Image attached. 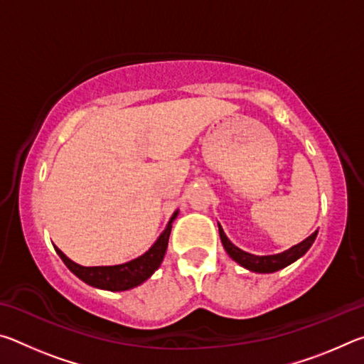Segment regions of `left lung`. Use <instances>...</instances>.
<instances>
[{"instance_id": "1", "label": "left lung", "mask_w": 364, "mask_h": 364, "mask_svg": "<svg viewBox=\"0 0 364 364\" xmlns=\"http://www.w3.org/2000/svg\"><path fill=\"white\" fill-rule=\"evenodd\" d=\"M218 232H220V239L221 244L226 250V254L230 255L234 262L241 264L242 268L254 271V273H274V271H279L282 268L289 267V264L294 263L295 260H299L300 257H304L308 249L311 247L313 242L318 236V230L310 234L304 241L299 242L297 245H292L291 249H287L281 254H274V255H254L249 254V252H244L239 247H236L230 239L226 237V234L223 231V228L218 223Z\"/></svg>"}]
</instances>
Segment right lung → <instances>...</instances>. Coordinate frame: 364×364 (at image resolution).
Listing matches in <instances>:
<instances>
[{
  "label": "right lung",
  "instance_id": "obj_1",
  "mask_svg": "<svg viewBox=\"0 0 364 364\" xmlns=\"http://www.w3.org/2000/svg\"><path fill=\"white\" fill-rule=\"evenodd\" d=\"M178 213H180V210L173 212L165 230L160 232L157 241L151 245L149 250H146L143 255L133 258L127 263L112 264V267H82V264L72 262L69 257H65L56 245H54V249H56L60 260L65 263V267L88 286L110 292L130 291V289L143 284L144 281L156 273V269H159L168 247L171 223L178 217Z\"/></svg>",
  "mask_w": 364,
  "mask_h": 364
}]
</instances>
